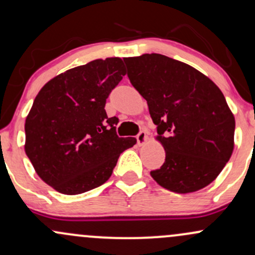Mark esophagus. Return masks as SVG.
Listing matches in <instances>:
<instances>
[{"mask_svg":"<svg viewBox=\"0 0 255 255\" xmlns=\"http://www.w3.org/2000/svg\"><path fill=\"white\" fill-rule=\"evenodd\" d=\"M136 140L140 145L145 144L146 140H147V135H146V131L145 130H140L139 134L136 135Z\"/></svg>","mask_w":255,"mask_h":255,"instance_id":"esophagus-1","label":"esophagus"}]
</instances>
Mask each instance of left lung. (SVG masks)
Returning a JSON list of instances; mask_svg holds the SVG:
<instances>
[{"label": "left lung", "instance_id": "obj_1", "mask_svg": "<svg viewBox=\"0 0 255 255\" xmlns=\"http://www.w3.org/2000/svg\"><path fill=\"white\" fill-rule=\"evenodd\" d=\"M127 75L147 101L165 162L151 171L175 193L204 188L223 170L234 150L235 119L223 93L189 64L160 54L124 58Z\"/></svg>", "mask_w": 255, "mask_h": 255}]
</instances>
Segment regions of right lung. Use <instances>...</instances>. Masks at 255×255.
<instances>
[{"instance_id":"right-lung-1","label":"right lung","mask_w":255,"mask_h":255,"mask_svg":"<svg viewBox=\"0 0 255 255\" xmlns=\"http://www.w3.org/2000/svg\"><path fill=\"white\" fill-rule=\"evenodd\" d=\"M126 74L119 57L91 61L51 79L38 92L25 122V152L45 183L81 194L107 182L135 137H120L105 103Z\"/></svg>"}]
</instances>
